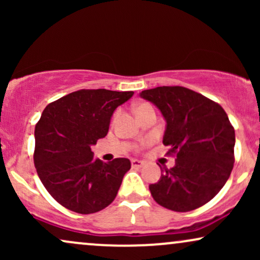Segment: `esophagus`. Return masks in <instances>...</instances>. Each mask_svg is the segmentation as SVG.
<instances>
[{"instance_id": "obj_1", "label": "esophagus", "mask_w": 260, "mask_h": 260, "mask_svg": "<svg viewBox=\"0 0 260 260\" xmlns=\"http://www.w3.org/2000/svg\"><path fill=\"white\" fill-rule=\"evenodd\" d=\"M131 164H132V168H137V169L143 168V166H144V161L138 160V159H132L131 160Z\"/></svg>"}]
</instances>
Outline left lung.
Segmentation results:
<instances>
[{
	"label": "left lung",
	"mask_w": 260,
	"mask_h": 260,
	"mask_svg": "<svg viewBox=\"0 0 260 260\" xmlns=\"http://www.w3.org/2000/svg\"><path fill=\"white\" fill-rule=\"evenodd\" d=\"M139 96L160 110L166 122L162 143L176 153L174 168L161 170L160 180L149 186L154 201L180 213L202 207L225 186L234 168L235 129L228 115L183 86H157Z\"/></svg>",
	"instance_id": "left-lung-1"
}]
</instances>
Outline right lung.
I'll use <instances>...</instances> for the list:
<instances>
[{"label":"right lung","instance_id":"add662e5","mask_svg":"<svg viewBox=\"0 0 260 260\" xmlns=\"http://www.w3.org/2000/svg\"><path fill=\"white\" fill-rule=\"evenodd\" d=\"M133 94L78 90L45 107L35 126L34 164L44 187L64 208L92 214L116 198L131 161L103 162L94 157L91 145L106 136L115 110Z\"/></svg>","mask_w":260,"mask_h":260}]
</instances>
